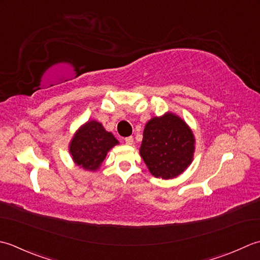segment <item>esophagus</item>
Listing matches in <instances>:
<instances>
[{
	"label": "esophagus",
	"instance_id": "obj_1",
	"mask_svg": "<svg viewBox=\"0 0 260 260\" xmlns=\"http://www.w3.org/2000/svg\"><path fill=\"white\" fill-rule=\"evenodd\" d=\"M124 141H125V144L126 145H132L134 144V137H126V138H124Z\"/></svg>",
	"mask_w": 260,
	"mask_h": 260
}]
</instances>
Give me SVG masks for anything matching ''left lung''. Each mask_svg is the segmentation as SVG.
I'll return each instance as SVG.
<instances>
[{
	"mask_svg": "<svg viewBox=\"0 0 260 260\" xmlns=\"http://www.w3.org/2000/svg\"><path fill=\"white\" fill-rule=\"evenodd\" d=\"M194 142L186 123L167 113L146 124L140 155L153 176L169 179L182 174L192 162Z\"/></svg>",
	"mask_w": 260,
	"mask_h": 260,
	"instance_id": "1",
	"label": "left lung"
}]
</instances>
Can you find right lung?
<instances>
[{
  "mask_svg": "<svg viewBox=\"0 0 260 260\" xmlns=\"http://www.w3.org/2000/svg\"><path fill=\"white\" fill-rule=\"evenodd\" d=\"M119 142L103 125L91 121L84 124L74 136L70 152L77 166L86 171H96L107 157L108 151Z\"/></svg>",
  "mask_w": 260,
  "mask_h": 260,
  "instance_id": "1",
  "label": "right lung"
}]
</instances>
